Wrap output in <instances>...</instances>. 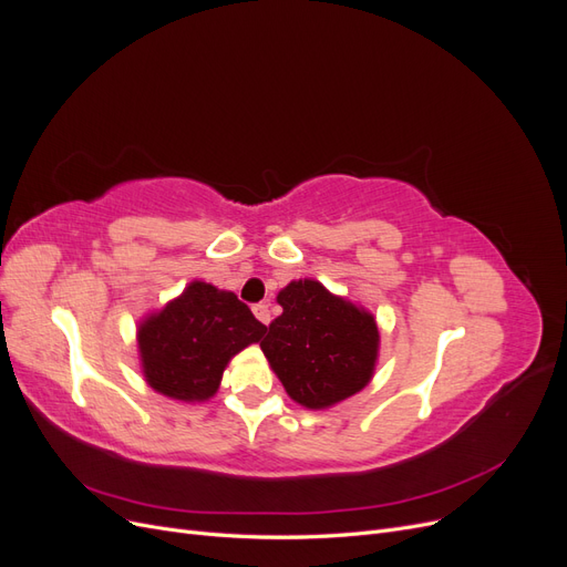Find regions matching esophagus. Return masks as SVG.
<instances>
[{"mask_svg": "<svg viewBox=\"0 0 567 567\" xmlns=\"http://www.w3.org/2000/svg\"><path fill=\"white\" fill-rule=\"evenodd\" d=\"M252 312H255V317L260 319L265 326L271 321V310H269V302H260V305H255V307H252Z\"/></svg>", "mask_w": 567, "mask_h": 567, "instance_id": "obj_1", "label": "esophagus"}]
</instances>
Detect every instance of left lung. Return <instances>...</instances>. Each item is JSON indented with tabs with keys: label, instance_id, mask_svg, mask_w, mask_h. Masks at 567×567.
<instances>
[{
	"label": "left lung",
	"instance_id": "1",
	"mask_svg": "<svg viewBox=\"0 0 567 567\" xmlns=\"http://www.w3.org/2000/svg\"><path fill=\"white\" fill-rule=\"evenodd\" d=\"M260 348L288 398L329 409L369 385L379 359V326L364 307L329 293L315 279L290 281Z\"/></svg>",
	"mask_w": 567,
	"mask_h": 567
}]
</instances>
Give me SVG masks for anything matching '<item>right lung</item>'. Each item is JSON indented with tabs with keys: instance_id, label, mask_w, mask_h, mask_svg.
I'll return each instance as SVG.
<instances>
[{
	"instance_id": "1",
	"label": "right lung",
	"mask_w": 567,
	"mask_h": 567,
	"mask_svg": "<svg viewBox=\"0 0 567 567\" xmlns=\"http://www.w3.org/2000/svg\"><path fill=\"white\" fill-rule=\"evenodd\" d=\"M265 331L231 290L192 281L136 329L144 379L165 398L205 402L217 392L229 359Z\"/></svg>"
}]
</instances>
